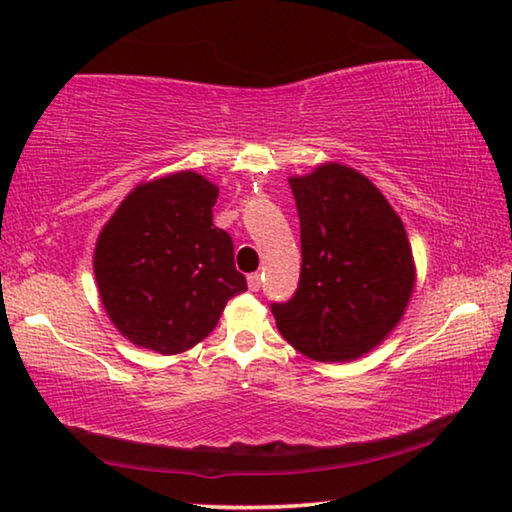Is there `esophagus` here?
Listing matches in <instances>:
<instances>
[{
	"mask_svg": "<svg viewBox=\"0 0 512 512\" xmlns=\"http://www.w3.org/2000/svg\"><path fill=\"white\" fill-rule=\"evenodd\" d=\"M248 289H250V291H259V289H262V275H259V273H250V275H248Z\"/></svg>",
	"mask_w": 512,
	"mask_h": 512,
	"instance_id": "34e87169",
	"label": "esophagus"
}]
</instances>
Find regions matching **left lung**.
Returning a JSON list of instances; mask_svg holds the SVG:
<instances>
[{"label":"left lung","instance_id":"left-lung-1","mask_svg":"<svg viewBox=\"0 0 512 512\" xmlns=\"http://www.w3.org/2000/svg\"><path fill=\"white\" fill-rule=\"evenodd\" d=\"M300 216L296 296L273 305L280 334L320 363L375 350L409 307L415 259L404 223L372 180L341 162L289 178Z\"/></svg>","mask_w":512,"mask_h":512}]
</instances>
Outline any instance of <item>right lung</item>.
<instances>
[{"label": "right lung", "mask_w": 512, "mask_h": 512, "mask_svg": "<svg viewBox=\"0 0 512 512\" xmlns=\"http://www.w3.org/2000/svg\"><path fill=\"white\" fill-rule=\"evenodd\" d=\"M219 187L192 169L144 180L126 194L94 246V277L110 323L137 348L180 354L246 291L235 248L212 212Z\"/></svg>", "instance_id": "1"}]
</instances>
